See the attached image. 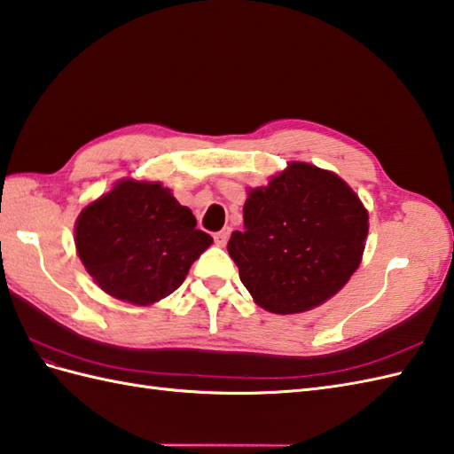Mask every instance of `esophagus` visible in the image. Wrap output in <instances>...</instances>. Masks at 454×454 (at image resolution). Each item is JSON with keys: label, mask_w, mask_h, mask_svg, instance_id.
I'll return each mask as SVG.
<instances>
[{"label": "esophagus", "mask_w": 454, "mask_h": 454, "mask_svg": "<svg viewBox=\"0 0 454 454\" xmlns=\"http://www.w3.org/2000/svg\"><path fill=\"white\" fill-rule=\"evenodd\" d=\"M228 238H230V228L220 230V231H216V234H215V244H216L218 247H224Z\"/></svg>", "instance_id": "34e87169"}]
</instances>
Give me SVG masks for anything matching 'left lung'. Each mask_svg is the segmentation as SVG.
I'll list each match as a JSON object with an SVG mask.
<instances>
[{"instance_id": "left-lung-1", "label": "left lung", "mask_w": 454, "mask_h": 454, "mask_svg": "<svg viewBox=\"0 0 454 454\" xmlns=\"http://www.w3.org/2000/svg\"><path fill=\"white\" fill-rule=\"evenodd\" d=\"M367 210L333 172L290 162L269 185L249 189L244 230L228 241L239 278L270 313L309 311L360 267Z\"/></svg>"}]
</instances>
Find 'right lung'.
Listing matches in <instances>:
<instances>
[{
  "label": "right lung",
  "mask_w": 454,
  "mask_h": 454,
  "mask_svg": "<svg viewBox=\"0 0 454 454\" xmlns=\"http://www.w3.org/2000/svg\"><path fill=\"white\" fill-rule=\"evenodd\" d=\"M192 210L160 182L121 179L81 210L75 246L84 269L110 296L151 305L179 288L213 244Z\"/></svg>",
  "instance_id": "add662e5"
}]
</instances>
